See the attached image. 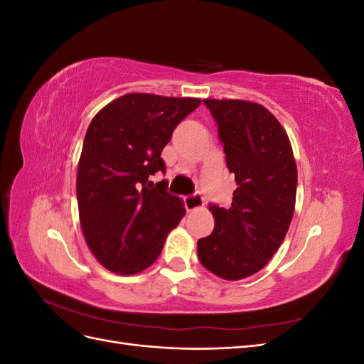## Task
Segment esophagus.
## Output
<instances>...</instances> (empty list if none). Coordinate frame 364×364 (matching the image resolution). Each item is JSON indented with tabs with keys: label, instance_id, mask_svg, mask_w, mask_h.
Wrapping results in <instances>:
<instances>
[{
	"label": "esophagus",
	"instance_id": "obj_1",
	"mask_svg": "<svg viewBox=\"0 0 364 364\" xmlns=\"http://www.w3.org/2000/svg\"><path fill=\"white\" fill-rule=\"evenodd\" d=\"M203 197L200 194H193L185 197V208L186 211H196V209L203 208Z\"/></svg>",
	"mask_w": 364,
	"mask_h": 364
}]
</instances>
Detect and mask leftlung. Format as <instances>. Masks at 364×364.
<instances>
[{"label": "left lung", "mask_w": 364, "mask_h": 364, "mask_svg": "<svg viewBox=\"0 0 364 364\" xmlns=\"http://www.w3.org/2000/svg\"><path fill=\"white\" fill-rule=\"evenodd\" d=\"M218 126L226 164L237 190L230 208L209 206L215 225L197 241L202 266L218 278L238 281L259 272L290 228L297 167L287 132L255 102L205 98Z\"/></svg>", "instance_id": "left-lung-1"}]
</instances>
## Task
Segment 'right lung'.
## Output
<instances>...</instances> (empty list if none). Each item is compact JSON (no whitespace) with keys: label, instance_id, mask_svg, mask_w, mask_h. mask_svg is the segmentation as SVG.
<instances>
[{"label":"right lung","instance_id":"1","mask_svg":"<svg viewBox=\"0 0 364 364\" xmlns=\"http://www.w3.org/2000/svg\"><path fill=\"white\" fill-rule=\"evenodd\" d=\"M202 103L194 97L132 92L92 118L77 167V203L86 245L117 274H135L159 257L185 215L183 200L150 182L165 173L161 153L174 127Z\"/></svg>","mask_w":364,"mask_h":364}]
</instances>
